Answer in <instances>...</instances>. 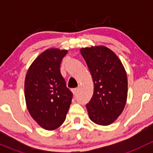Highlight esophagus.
<instances>
[{
  "label": "esophagus",
  "mask_w": 153,
  "mask_h": 153,
  "mask_svg": "<svg viewBox=\"0 0 153 153\" xmlns=\"http://www.w3.org/2000/svg\"><path fill=\"white\" fill-rule=\"evenodd\" d=\"M72 92H73L74 95H76V94L78 93V88H75V89H72Z\"/></svg>",
  "instance_id": "34e87169"
}]
</instances>
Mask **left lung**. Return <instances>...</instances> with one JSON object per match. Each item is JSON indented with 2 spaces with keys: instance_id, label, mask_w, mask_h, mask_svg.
Instances as JSON below:
<instances>
[{
  "instance_id": "8db88e82",
  "label": "left lung",
  "mask_w": 153,
  "mask_h": 153,
  "mask_svg": "<svg viewBox=\"0 0 153 153\" xmlns=\"http://www.w3.org/2000/svg\"><path fill=\"white\" fill-rule=\"evenodd\" d=\"M85 60L94 82V92L86 104L90 119L95 124L107 126L124 110L127 98V77L122 63L105 47L83 48Z\"/></svg>"
}]
</instances>
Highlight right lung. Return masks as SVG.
<instances>
[{
    "instance_id": "1",
    "label": "right lung",
    "mask_w": 153,
    "mask_h": 153,
    "mask_svg": "<svg viewBox=\"0 0 153 153\" xmlns=\"http://www.w3.org/2000/svg\"><path fill=\"white\" fill-rule=\"evenodd\" d=\"M67 50L49 49L41 53L28 69L24 91L29 114L38 125L53 130L64 122L72 99L60 67Z\"/></svg>"
}]
</instances>
